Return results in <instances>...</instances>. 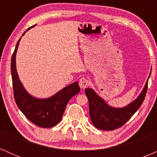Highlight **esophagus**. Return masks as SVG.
Wrapping results in <instances>:
<instances>
[{
  "instance_id": "1",
  "label": "esophagus",
  "mask_w": 157,
  "mask_h": 157,
  "mask_svg": "<svg viewBox=\"0 0 157 157\" xmlns=\"http://www.w3.org/2000/svg\"><path fill=\"white\" fill-rule=\"evenodd\" d=\"M79 85H80V87L81 89H86L88 86L89 85V80H87L85 77H82V78L80 80V82H79Z\"/></svg>"
}]
</instances>
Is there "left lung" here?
I'll list each match as a JSON object with an SVG mask.
<instances>
[{
	"label": "left lung",
	"mask_w": 157,
	"mask_h": 157,
	"mask_svg": "<svg viewBox=\"0 0 157 157\" xmlns=\"http://www.w3.org/2000/svg\"><path fill=\"white\" fill-rule=\"evenodd\" d=\"M148 79L137 98L122 108L109 105L92 89H86L85 92L89 103L90 118L93 125L97 128L104 131H112L123 125L141 106L146 94Z\"/></svg>",
	"instance_id": "8db88e82"
}]
</instances>
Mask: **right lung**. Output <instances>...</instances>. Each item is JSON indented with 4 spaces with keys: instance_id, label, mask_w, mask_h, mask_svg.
I'll return each mask as SVG.
<instances>
[{
    "instance_id": "1",
    "label": "right lung",
    "mask_w": 157,
    "mask_h": 157,
    "mask_svg": "<svg viewBox=\"0 0 157 157\" xmlns=\"http://www.w3.org/2000/svg\"><path fill=\"white\" fill-rule=\"evenodd\" d=\"M35 26L29 28L22 36ZM21 39V37L17 41L11 60V73L16 104L32 123L41 128L53 127L62 119L70 99L80 92L78 82L76 81L68 85L48 98H37L30 94L20 80L16 68V54Z\"/></svg>"
}]
</instances>
